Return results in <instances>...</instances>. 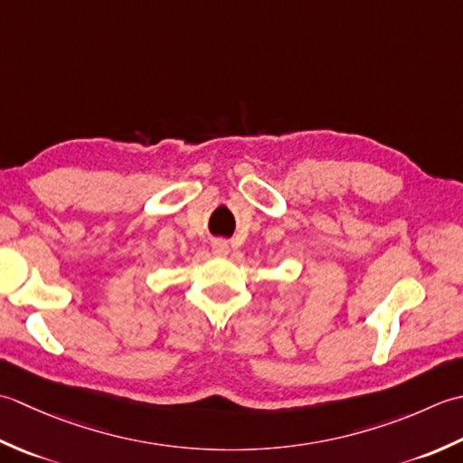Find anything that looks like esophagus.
I'll return each instance as SVG.
<instances>
[{
    "label": "esophagus",
    "mask_w": 463,
    "mask_h": 463,
    "mask_svg": "<svg viewBox=\"0 0 463 463\" xmlns=\"http://www.w3.org/2000/svg\"><path fill=\"white\" fill-rule=\"evenodd\" d=\"M212 250L215 256H225V253H228V243H225L223 240H215L212 243Z\"/></svg>",
    "instance_id": "1"
}]
</instances>
